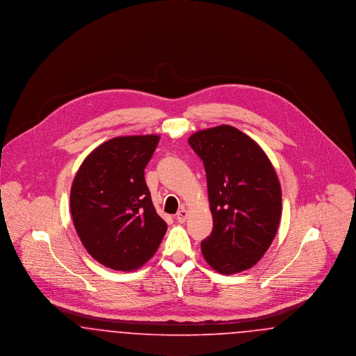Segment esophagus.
<instances>
[{"mask_svg":"<svg viewBox=\"0 0 356 356\" xmlns=\"http://www.w3.org/2000/svg\"><path fill=\"white\" fill-rule=\"evenodd\" d=\"M186 218H188V211H186V208H181L177 212V215H176V220L179 221V222H184L186 220Z\"/></svg>","mask_w":356,"mask_h":356,"instance_id":"1","label":"esophagus"}]
</instances>
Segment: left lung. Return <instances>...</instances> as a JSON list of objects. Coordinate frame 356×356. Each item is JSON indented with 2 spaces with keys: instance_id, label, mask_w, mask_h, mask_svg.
<instances>
[{
  "instance_id": "8db88e82",
  "label": "left lung",
  "mask_w": 356,
  "mask_h": 356,
  "mask_svg": "<svg viewBox=\"0 0 356 356\" xmlns=\"http://www.w3.org/2000/svg\"><path fill=\"white\" fill-rule=\"evenodd\" d=\"M203 160L211 235L202 241L207 263L224 275L245 271L263 257L282 218V189L275 168L250 136L231 125L188 138Z\"/></svg>"
}]
</instances>
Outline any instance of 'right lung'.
Instances as JSON below:
<instances>
[{
	"label": "right lung",
	"mask_w": 356,
	"mask_h": 356,
	"mask_svg": "<svg viewBox=\"0 0 356 356\" xmlns=\"http://www.w3.org/2000/svg\"><path fill=\"white\" fill-rule=\"evenodd\" d=\"M159 140L157 135L111 138L86 156L74 176V228L85 250L108 268H140L167 232L144 177Z\"/></svg>",
	"instance_id": "obj_1"
}]
</instances>
